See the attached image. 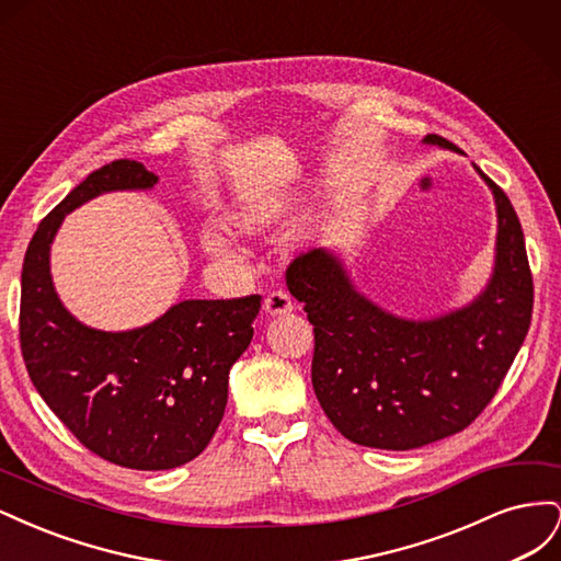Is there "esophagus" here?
I'll use <instances>...</instances> for the list:
<instances>
[{
	"mask_svg": "<svg viewBox=\"0 0 561 561\" xmlns=\"http://www.w3.org/2000/svg\"><path fill=\"white\" fill-rule=\"evenodd\" d=\"M293 309H295L293 297L287 295V293H283V290L268 293L266 299H264V311L268 316H283V313H290Z\"/></svg>",
	"mask_w": 561,
	"mask_h": 561,
	"instance_id": "1",
	"label": "esophagus"
}]
</instances>
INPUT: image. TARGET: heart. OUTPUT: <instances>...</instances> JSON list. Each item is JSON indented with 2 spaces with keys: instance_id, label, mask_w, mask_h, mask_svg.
<instances>
[{
  "instance_id": "heart-1",
  "label": "heart",
  "mask_w": 561,
  "mask_h": 561,
  "mask_svg": "<svg viewBox=\"0 0 561 561\" xmlns=\"http://www.w3.org/2000/svg\"><path fill=\"white\" fill-rule=\"evenodd\" d=\"M260 222H262V215H257V213L236 217V225H239L241 229H257ZM198 239H201L203 250L215 254V257H229V254L233 252L231 233L225 227H219V225H206V227H203L201 233H198Z\"/></svg>"
}]
</instances>
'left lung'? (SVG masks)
Listing matches in <instances>:
<instances>
[{"label": "left lung", "mask_w": 561, "mask_h": 561, "mask_svg": "<svg viewBox=\"0 0 561 561\" xmlns=\"http://www.w3.org/2000/svg\"><path fill=\"white\" fill-rule=\"evenodd\" d=\"M426 142L456 149L435 133ZM478 173L496 198V271L461 311L423 322L390 316L353 290L325 250L285 268L313 325L316 398L355 445L404 451L461 433L496 396L529 332L534 276L522 225L501 186Z\"/></svg>", "instance_id": "obj_1"}]
</instances>
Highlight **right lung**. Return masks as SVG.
<instances>
[{
  "label": "right lung",
  "instance_id": "obj_1",
  "mask_svg": "<svg viewBox=\"0 0 561 561\" xmlns=\"http://www.w3.org/2000/svg\"><path fill=\"white\" fill-rule=\"evenodd\" d=\"M140 161L98 168L32 236L21 276V351L44 402L79 443L110 463L168 470L208 447L227 407L229 369L252 339L262 297L190 299L147 328L100 332L60 304L48 271L62 217L103 192L149 190Z\"/></svg>",
  "mask_w": 561,
  "mask_h": 561
}]
</instances>
